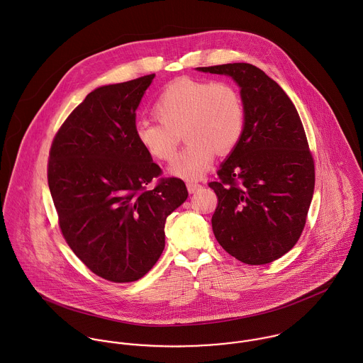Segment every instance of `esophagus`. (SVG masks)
<instances>
[{"instance_id": "34e87169", "label": "esophagus", "mask_w": 363, "mask_h": 363, "mask_svg": "<svg viewBox=\"0 0 363 363\" xmlns=\"http://www.w3.org/2000/svg\"><path fill=\"white\" fill-rule=\"evenodd\" d=\"M201 189V184L199 182H187V190L189 193H196Z\"/></svg>"}]
</instances>
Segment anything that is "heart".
<instances>
[{
  "mask_svg": "<svg viewBox=\"0 0 363 363\" xmlns=\"http://www.w3.org/2000/svg\"><path fill=\"white\" fill-rule=\"evenodd\" d=\"M157 123H140L135 137L156 160L172 162L182 134L189 143L170 173L194 180L207 172L215 152L226 155L240 143L246 107L239 89L225 81L180 78L167 84L152 106Z\"/></svg>",
  "mask_w": 363,
  "mask_h": 363,
  "instance_id": "obj_1",
  "label": "heart"
}]
</instances>
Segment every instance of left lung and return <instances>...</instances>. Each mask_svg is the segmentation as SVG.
Segmentation results:
<instances>
[{"mask_svg": "<svg viewBox=\"0 0 363 363\" xmlns=\"http://www.w3.org/2000/svg\"><path fill=\"white\" fill-rule=\"evenodd\" d=\"M240 86L246 127L208 186L218 197L212 230L235 259L261 265L299 240L314 191V162L298 110L284 89L247 62L197 68Z\"/></svg>", "mask_w": 363, "mask_h": 363, "instance_id": "obj_1", "label": "left lung"}]
</instances>
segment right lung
Returning a JSON list of instances; mask_svg holds the SVG:
<instances>
[{
	"mask_svg": "<svg viewBox=\"0 0 363 363\" xmlns=\"http://www.w3.org/2000/svg\"><path fill=\"white\" fill-rule=\"evenodd\" d=\"M155 74L92 91L52 140L48 180L61 233L94 274L143 278L164 249L166 218L187 200L135 137V110Z\"/></svg>",
	"mask_w": 363,
	"mask_h": 363,
	"instance_id": "add662e5",
	"label": "right lung"
}]
</instances>
